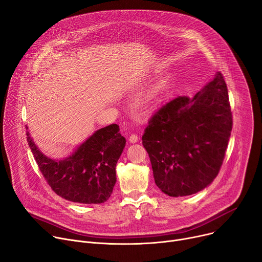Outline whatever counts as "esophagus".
<instances>
[{
	"mask_svg": "<svg viewBox=\"0 0 262 262\" xmlns=\"http://www.w3.org/2000/svg\"><path fill=\"white\" fill-rule=\"evenodd\" d=\"M128 140H129V142H130V143H136V142H138L139 139H138V136H137V135L133 134V135H130V136H129V139H128Z\"/></svg>",
	"mask_w": 262,
	"mask_h": 262,
	"instance_id": "34e87169",
	"label": "esophagus"
}]
</instances>
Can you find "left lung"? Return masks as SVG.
I'll return each instance as SVG.
<instances>
[{
    "mask_svg": "<svg viewBox=\"0 0 262 262\" xmlns=\"http://www.w3.org/2000/svg\"><path fill=\"white\" fill-rule=\"evenodd\" d=\"M233 126L228 89L220 73L193 97L167 102L142 136L155 183L170 197L189 196L217 177Z\"/></svg>",
    "mask_w": 262,
    "mask_h": 262,
    "instance_id": "1",
    "label": "left lung"
}]
</instances>
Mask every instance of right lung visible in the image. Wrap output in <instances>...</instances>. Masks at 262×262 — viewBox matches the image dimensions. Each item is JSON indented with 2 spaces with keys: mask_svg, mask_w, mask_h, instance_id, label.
I'll return each instance as SVG.
<instances>
[{
  "mask_svg": "<svg viewBox=\"0 0 262 262\" xmlns=\"http://www.w3.org/2000/svg\"><path fill=\"white\" fill-rule=\"evenodd\" d=\"M26 129L34 159L56 194L84 204L108 200L117 181L116 164L126 144L117 124L96 130L62 159H52L43 154L32 140L28 127Z\"/></svg>",
  "mask_w": 262,
  "mask_h": 262,
  "instance_id": "right-lung-1",
  "label": "right lung"
}]
</instances>
